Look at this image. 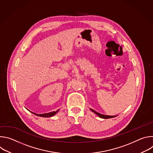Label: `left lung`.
I'll return each instance as SVG.
<instances>
[{
    "instance_id": "8db88e82",
    "label": "left lung",
    "mask_w": 153,
    "mask_h": 153,
    "mask_svg": "<svg viewBox=\"0 0 153 153\" xmlns=\"http://www.w3.org/2000/svg\"><path fill=\"white\" fill-rule=\"evenodd\" d=\"M90 110H91L93 113H94L95 114H96L99 117L102 118V119H110V118H113V117H116V116H107V115L102 114H100L99 113H98V112L94 111V110H93V109H90Z\"/></svg>"
}]
</instances>
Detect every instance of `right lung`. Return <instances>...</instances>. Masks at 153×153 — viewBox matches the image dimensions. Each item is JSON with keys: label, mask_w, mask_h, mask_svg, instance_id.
Masks as SVG:
<instances>
[{"label": "right lung", "mask_w": 153, "mask_h": 153, "mask_svg": "<svg viewBox=\"0 0 153 153\" xmlns=\"http://www.w3.org/2000/svg\"><path fill=\"white\" fill-rule=\"evenodd\" d=\"M28 110V109H27ZM59 110H57L56 111H53V112H50V113H44V114H36V113H33L31 111H30V110H28L29 111H30L31 113H32L33 114L37 116H40V117H52L53 116H54L58 111H59Z\"/></svg>", "instance_id": "1"}]
</instances>
